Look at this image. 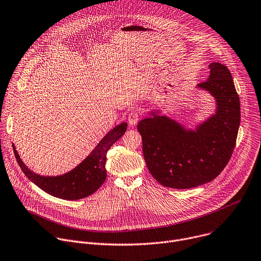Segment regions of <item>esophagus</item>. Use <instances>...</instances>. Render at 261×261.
Returning a JSON list of instances; mask_svg holds the SVG:
<instances>
[{"label":"esophagus","instance_id":"esophagus-1","mask_svg":"<svg viewBox=\"0 0 261 261\" xmlns=\"http://www.w3.org/2000/svg\"><path fill=\"white\" fill-rule=\"evenodd\" d=\"M139 118H140V113L138 112V111H136V110H133L130 113H129V115H128V117H127V120H128V123H129V125H136L137 123H138V121H139Z\"/></svg>","mask_w":261,"mask_h":261}]
</instances>
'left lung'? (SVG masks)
Listing matches in <instances>:
<instances>
[{"label": "left lung", "mask_w": 261, "mask_h": 261, "mask_svg": "<svg viewBox=\"0 0 261 261\" xmlns=\"http://www.w3.org/2000/svg\"><path fill=\"white\" fill-rule=\"evenodd\" d=\"M209 68V78L197 87L215 98L216 113L195 130L155 111L138 123L147 168L163 186L188 189L211 182L231 158L241 122L240 97L227 67L212 63Z\"/></svg>", "instance_id": "left-lung-1"}]
</instances>
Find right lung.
I'll return each mask as SVG.
<instances>
[{"mask_svg":"<svg viewBox=\"0 0 261 261\" xmlns=\"http://www.w3.org/2000/svg\"><path fill=\"white\" fill-rule=\"evenodd\" d=\"M126 128V122L115 126L100 140L79 166L62 176L45 177L32 172L20 160L15 147H13V150L23 174L43 191L62 199H80L94 193L105 182L107 178L105 168L107 152L123 136Z\"/></svg>","mask_w":261,"mask_h":261,"instance_id":"obj_1","label":"right lung"}]
</instances>
